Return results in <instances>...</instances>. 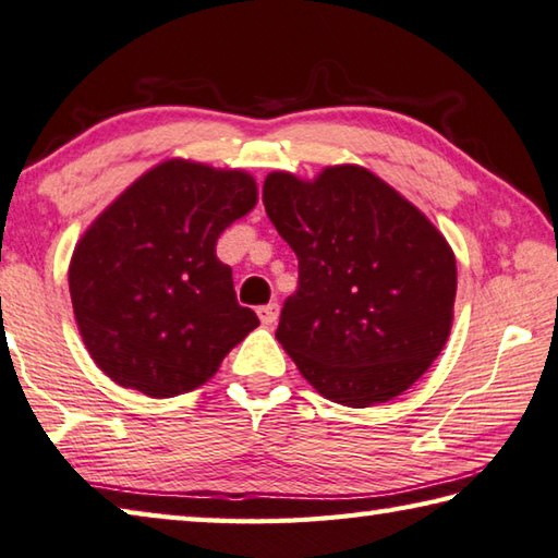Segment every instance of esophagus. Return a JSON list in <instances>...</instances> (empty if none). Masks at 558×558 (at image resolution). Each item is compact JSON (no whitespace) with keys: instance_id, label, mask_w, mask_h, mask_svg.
<instances>
[{"instance_id":"1","label":"esophagus","mask_w":558,"mask_h":558,"mask_svg":"<svg viewBox=\"0 0 558 558\" xmlns=\"http://www.w3.org/2000/svg\"><path fill=\"white\" fill-rule=\"evenodd\" d=\"M257 314H259V320L264 326H274L279 318V304L277 301H271V304H267V306H259Z\"/></svg>"}]
</instances>
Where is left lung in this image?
Segmentation results:
<instances>
[{"mask_svg":"<svg viewBox=\"0 0 558 558\" xmlns=\"http://www.w3.org/2000/svg\"><path fill=\"white\" fill-rule=\"evenodd\" d=\"M262 203L299 257L277 340L301 375L355 409L402 395L451 330L456 257L444 234L360 166L314 183L269 173Z\"/></svg>","mask_w":558,"mask_h":558,"instance_id":"left-lung-1","label":"left lung"}]
</instances>
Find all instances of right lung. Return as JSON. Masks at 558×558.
Segmentation results:
<instances>
[{"instance_id": "add662e5", "label": "right lung", "mask_w": 558, "mask_h": 558, "mask_svg": "<svg viewBox=\"0 0 558 558\" xmlns=\"http://www.w3.org/2000/svg\"><path fill=\"white\" fill-rule=\"evenodd\" d=\"M257 203L242 171L166 161L132 183L73 252L77 328L117 385L163 399L201 387L259 326L215 254L222 230Z\"/></svg>"}]
</instances>
